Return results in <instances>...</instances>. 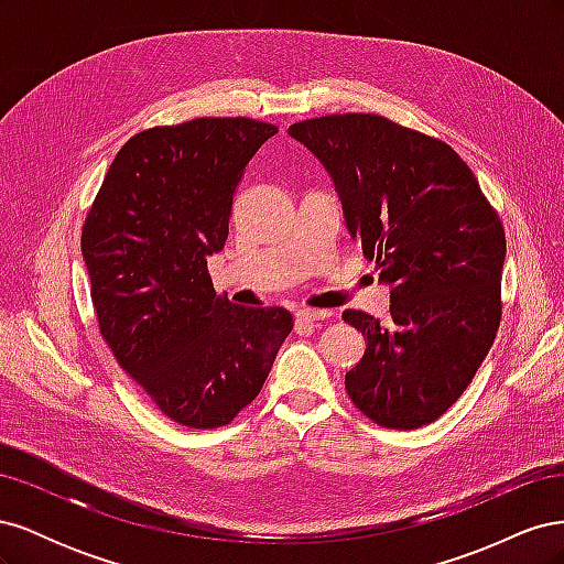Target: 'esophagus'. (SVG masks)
Masks as SVG:
<instances>
[{
	"label": "esophagus",
	"instance_id": "34e87169",
	"mask_svg": "<svg viewBox=\"0 0 564 564\" xmlns=\"http://www.w3.org/2000/svg\"><path fill=\"white\" fill-rule=\"evenodd\" d=\"M332 313L329 311H315V308H299L296 319L299 322H317V319H327Z\"/></svg>",
	"mask_w": 564,
	"mask_h": 564
}]
</instances>
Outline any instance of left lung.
Wrapping results in <instances>:
<instances>
[{"label": "left lung", "mask_w": 564, "mask_h": 564, "mask_svg": "<svg viewBox=\"0 0 564 564\" xmlns=\"http://www.w3.org/2000/svg\"><path fill=\"white\" fill-rule=\"evenodd\" d=\"M329 178L346 228L390 286V322L344 319L367 350L346 373L365 416L412 431L440 419L473 381L501 322L503 226L456 152L379 115L289 127Z\"/></svg>", "instance_id": "8db88e82"}]
</instances>
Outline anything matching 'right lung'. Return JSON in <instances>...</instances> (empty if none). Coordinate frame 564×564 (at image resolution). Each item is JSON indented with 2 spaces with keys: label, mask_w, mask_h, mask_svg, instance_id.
<instances>
[{
  "label": "right lung",
  "mask_w": 564,
  "mask_h": 564,
  "mask_svg": "<svg viewBox=\"0 0 564 564\" xmlns=\"http://www.w3.org/2000/svg\"><path fill=\"white\" fill-rule=\"evenodd\" d=\"M275 133L247 117L135 133L84 220L100 334L119 367L187 429H216L240 414L294 327L284 308L218 296L207 270L226 247L235 187Z\"/></svg>",
  "instance_id": "1"
}]
</instances>
